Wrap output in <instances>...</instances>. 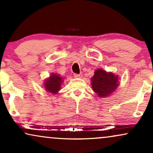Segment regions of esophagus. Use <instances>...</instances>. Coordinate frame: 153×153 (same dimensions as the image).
I'll list each match as a JSON object with an SVG mask.
<instances>
[{
    "label": "esophagus",
    "mask_w": 153,
    "mask_h": 153,
    "mask_svg": "<svg viewBox=\"0 0 153 153\" xmlns=\"http://www.w3.org/2000/svg\"><path fill=\"white\" fill-rule=\"evenodd\" d=\"M74 77L75 78H81L82 77V73H80V74H77V73H75L74 74Z\"/></svg>",
    "instance_id": "34e87169"
}]
</instances>
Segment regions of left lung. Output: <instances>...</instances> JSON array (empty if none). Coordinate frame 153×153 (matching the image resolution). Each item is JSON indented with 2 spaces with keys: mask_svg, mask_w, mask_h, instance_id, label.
<instances>
[{
  "mask_svg": "<svg viewBox=\"0 0 153 153\" xmlns=\"http://www.w3.org/2000/svg\"><path fill=\"white\" fill-rule=\"evenodd\" d=\"M91 82L94 92L100 97L109 96L119 85L117 76L102 69H98L94 72Z\"/></svg>",
  "mask_w": 153,
  "mask_h": 153,
  "instance_id": "left-lung-1",
  "label": "left lung"
}]
</instances>
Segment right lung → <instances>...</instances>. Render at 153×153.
<instances>
[{
  "label": "right lung",
  "instance_id": "obj_1",
  "mask_svg": "<svg viewBox=\"0 0 153 153\" xmlns=\"http://www.w3.org/2000/svg\"><path fill=\"white\" fill-rule=\"evenodd\" d=\"M63 79L59 75L52 74L49 79L46 80L44 88L46 90L52 94H56L61 88Z\"/></svg>",
  "mask_w": 153,
  "mask_h": 153
}]
</instances>
